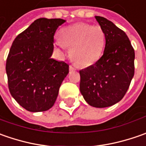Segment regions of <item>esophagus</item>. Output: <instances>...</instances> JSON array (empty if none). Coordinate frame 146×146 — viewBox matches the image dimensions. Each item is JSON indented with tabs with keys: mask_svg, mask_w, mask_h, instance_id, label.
Returning <instances> with one entry per match:
<instances>
[{
	"mask_svg": "<svg viewBox=\"0 0 146 146\" xmlns=\"http://www.w3.org/2000/svg\"><path fill=\"white\" fill-rule=\"evenodd\" d=\"M76 70V69H75L73 66H70V67H69V70H70V71H73V70Z\"/></svg>",
	"mask_w": 146,
	"mask_h": 146,
	"instance_id": "obj_1",
	"label": "esophagus"
}]
</instances>
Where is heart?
<instances>
[{
    "label": "heart",
    "mask_w": 146,
    "mask_h": 146,
    "mask_svg": "<svg viewBox=\"0 0 146 146\" xmlns=\"http://www.w3.org/2000/svg\"><path fill=\"white\" fill-rule=\"evenodd\" d=\"M105 32L100 26L76 23L62 29L56 44L70 48V58L76 64L87 67L100 58L105 47Z\"/></svg>",
    "instance_id": "obj_1"
}]
</instances>
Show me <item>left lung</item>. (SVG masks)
<instances>
[{
    "mask_svg": "<svg viewBox=\"0 0 146 146\" xmlns=\"http://www.w3.org/2000/svg\"><path fill=\"white\" fill-rule=\"evenodd\" d=\"M95 19L105 32V49L95 64L80 70V90L88 105L104 108L127 93L134 76L135 52L124 31L103 17Z\"/></svg>",
    "mask_w": 146,
    "mask_h": 146,
    "instance_id": "1",
    "label": "left lung"
}]
</instances>
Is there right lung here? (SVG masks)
I'll use <instances>...</instances> for the list:
<instances>
[{"mask_svg": "<svg viewBox=\"0 0 146 146\" xmlns=\"http://www.w3.org/2000/svg\"><path fill=\"white\" fill-rule=\"evenodd\" d=\"M66 20H35L15 38L6 60L9 89L28 111H46L53 106L69 65L52 58L53 36Z\"/></svg>", "mask_w": 146, "mask_h": 146, "instance_id": "right-lung-1", "label": "right lung"}]
</instances>
